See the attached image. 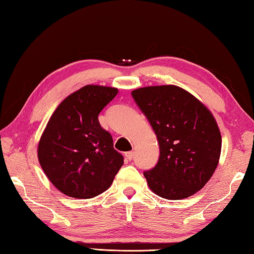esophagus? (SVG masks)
Returning a JSON list of instances; mask_svg holds the SVG:
<instances>
[{
	"label": "esophagus",
	"mask_w": 254,
	"mask_h": 254,
	"mask_svg": "<svg viewBox=\"0 0 254 254\" xmlns=\"http://www.w3.org/2000/svg\"><path fill=\"white\" fill-rule=\"evenodd\" d=\"M133 155H135V152H133V151H128V152H126V154H125L126 160L130 161V160L132 159V158H133Z\"/></svg>",
	"instance_id": "34e87169"
}]
</instances>
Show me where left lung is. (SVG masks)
<instances>
[{"label": "left lung", "instance_id": "left-lung-1", "mask_svg": "<svg viewBox=\"0 0 254 254\" xmlns=\"http://www.w3.org/2000/svg\"><path fill=\"white\" fill-rule=\"evenodd\" d=\"M159 142V160L143 172L150 190L161 198L181 200L201 190L221 154V133L211 112L184 88L147 86L132 90Z\"/></svg>", "mask_w": 254, "mask_h": 254}]
</instances>
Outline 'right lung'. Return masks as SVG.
I'll return each mask as SVG.
<instances>
[{
  "instance_id": "right-lung-1",
  "label": "right lung",
  "mask_w": 254,
  "mask_h": 254,
  "mask_svg": "<svg viewBox=\"0 0 254 254\" xmlns=\"http://www.w3.org/2000/svg\"><path fill=\"white\" fill-rule=\"evenodd\" d=\"M117 93L108 86H84L57 106L42 133L37 147L42 169L70 198L103 193L124 165L112 135L98 122L99 113Z\"/></svg>"
}]
</instances>
